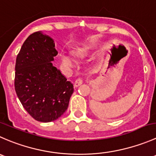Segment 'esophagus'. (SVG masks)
<instances>
[{"instance_id":"1","label":"esophagus","mask_w":156,"mask_h":156,"mask_svg":"<svg viewBox=\"0 0 156 156\" xmlns=\"http://www.w3.org/2000/svg\"><path fill=\"white\" fill-rule=\"evenodd\" d=\"M83 83V79H82V78H78V79H76V80H75L74 86H76V87H78V86H80V85H81Z\"/></svg>"}]
</instances>
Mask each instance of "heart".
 Returning a JSON list of instances; mask_svg holds the SVG:
<instances>
[{
	"label": "heart",
	"mask_w": 156,
	"mask_h": 156,
	"mask_svg": "<svg viewBox=\"0 0 156 156\" xmlns=\"http://www.w3.org/2000/svg\"><path fill=\"white\" fill-rule=\"evenodd\" d=\"M83 53V50H77L75 51V54L76 55H81ZM60 58H61V64L64 67H67V68H72L75 66V60L72 58L70 55H67L66 53H61L60 55Z\"/></svg>",
	"instance_id": "heart-1"
}]
</instances>
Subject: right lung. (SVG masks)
Wrapping results in <instances>:
<instances>
[{
  "label": "right lung",
  "instance_id": "right-lung-1",
  "mask_svg": "<svg viewBox=\"0 0 156 156\" xmlns=\"http://www.w3.org/2000/svg\"><path fill=\"white\" fill-rule=\"evenodd\" d=\"M58 54L53 39L36 32L26 38L16 57V95L26 112L40 122L60 118L67 111L74 90L52 64Z\"/></svg>",
  "mask_w": 156,
  "mask_h": 156
}]
</instances>
